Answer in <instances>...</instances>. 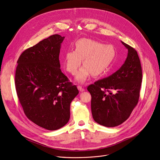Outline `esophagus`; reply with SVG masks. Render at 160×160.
Listing matches in <instances>:
<instances>
[{"label": "esophagus", "instance_id": "obj_1", "mask_svg": "<svg viewBox=\"0 0 160 160\" xmlns=\"http://www.w3.org/2000/svg\"><path fill=\"white\" fill-rule=\"evenodd\" d=\"M77 88H78V89L79 90V91H80V92H83V91L85 90V89H84L82 86H80V85H78V86H77Z\"/></svg>", "mask_w": 160, "mask_h": 160}]
</instances>
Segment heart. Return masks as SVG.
I'll use <instances>...</instances> for the list:
<instances>
[{
	"mask_svg": "<svg viewBox=\"0 0 160 160\" xmlns=\"http://www.w3.org/2000/svg\"><path fill=\"white\" fill-rule=\"evenodd\" d=\"M115 49L112 45L98 41L80 38L74 43V51L64 55V66L67 72L74 75L81 64L83 66L77 73L75 79L80 83L85 82L90 75L99 76L105 73L115 56Z\"/></svg>",
	"mask_w": 160,
	"mask_h": 160,
	"instance_id": "heart-1",
	"label": "heart"
}]
</instances>
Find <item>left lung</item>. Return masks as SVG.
Masks as SVG:
<instances>
[{
    "mask_svg": "<svg viewBox=\"0 0 160 160\" xmlns=\"http://www.w3.org/2000/svg\"><path fill=\"white\" fill-rule=\"evenodd\" d=\"M122 43L128 49L124 64L115 73L87 87L92 96V117L96 122L107 127L126 121L140 96L142 72L139 56L135 49Z\"/></svg>",
    "mask_w": 160,
    "mask_h": 160,
    "instance_id": "1",
    "label": "left lung"
}]
</instances>
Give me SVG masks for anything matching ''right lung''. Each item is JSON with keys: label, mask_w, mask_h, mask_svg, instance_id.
<instances>
[{"label": "right lung", "mask_w": 160, "mask_h": 160, "mask_svg": "<svg viewBox=\"0 0 160 160\" xmlns=\"http://www.w3.org/2000/svg\"><path fill=\"white\" fill-rule=\"evenodd\" d=\"M64 39L51 35L22 52L17 61L15 87L19 101L30 120L49 130L68 122L70 104L79 92L60 69Z\"/></svg>", "instance_id": "add662e5"}]
</instances>
